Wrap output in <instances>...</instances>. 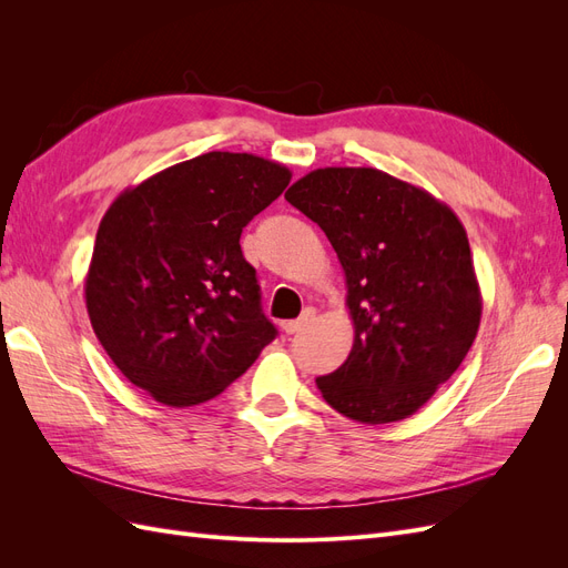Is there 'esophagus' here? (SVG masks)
I'll use <instances>...</instances> for the list:
<instances>
[{
	"instance_id": "34e87169",
	"label": "esophagus",
	"mask_w": 568,
	"mask_h": 568,
	"mask_svg": "<svg viewBox=\"0 0 568 568\" xmlns=\"http://www.w3.org/2000/svg\"><path fill=\"white\" fill-rule=\"evenodd\" d=\"M313 320V313L311 311H305L298 320H291V322H286L284 324V332L291 336V334H298L301 329H303V326L307 324V322H311Z\"/></svg>"
}]
</instances>
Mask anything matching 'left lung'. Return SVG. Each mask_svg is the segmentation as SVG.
<instances>
[{
  "label": "left lung",
  "instance_id": "obj_1",
  "mask_svg": "<svg viewBox=\"0 0 568 568\" xmlns=\"http://www.w3.org/2000/svg\"><path fill=\"white\" fill-rule=\"evenodd\" d=\"M284 199L322 227L346 274L353 348L322 398L363 424L407 419L467 357L484 298L450 205L376 168H317Z\"/></svg>",
  "mask_w": 568,
  "mask_h": 568
}]
</instances>
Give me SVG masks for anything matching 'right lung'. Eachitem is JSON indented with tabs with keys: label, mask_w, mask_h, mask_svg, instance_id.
<instances>
[{
	"label": "right lung",
	"mask_w": 568,
	"mask_h": 568,
	"mask_svg": "<svg viewBox=\"0 0 568 568\" xmlns=\"http://www.w3.org/2000/svg\"><path fill=\"white\" fill-rule=\"evenodd\" d=\"M288 182L282 163L211 151L128 186L101 217L88 315L113 365L153 400L215 398L277 336L239 236Z\"/></svg>",
	"instance_id": "1"
}]
</instances>
